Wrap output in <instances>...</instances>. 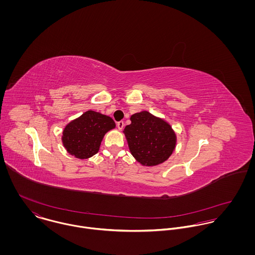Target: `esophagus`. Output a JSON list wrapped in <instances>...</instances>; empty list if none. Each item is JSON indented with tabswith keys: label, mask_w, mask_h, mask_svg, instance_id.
Wrapping results in <instances>:
<instances>
[{
	"label": "esophagus",
	"mask_w": 255,
	"mask_h": 255,
	"mask_svg": "<svg viewBox=\"0 0 255 255\" xmlns=\"http://www.w3.org/2000/svg\"><path fill=\"white\" fill-rule=\"evenodd\" d=\"M117 127H118V128L121 130V129H123V128H124V127H125V123H124L123 121L118 122V123H117Z\"/></svg>",
	"instance_id": "34e87169"
}]
</instances>
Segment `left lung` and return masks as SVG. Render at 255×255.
Returning a JSON list of instances; mask_svg holds the SVG:
<instances>
[{
	"mask_svg": "<svg viewBox=\"0 0 255 255\" xmlns=\"http://www.w3.org/2000/svg\"><path fill=\"white\" fill-rule=\"evenodd\" d=\"M131 124L124 133L131 155L143 166H156L165 162L176 147L177 136L164 120L147 111L133 114Z\"/></svg>",
	"mask_w": 255,
	"mask_h": 255,
	"instance_id": "obj_1",
	"label": "left lung"
}]
</instances>
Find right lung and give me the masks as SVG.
<instances>
[{
	"label": "right lung",
	"mask_w": 255,
	"mask_h": 255,
	"mask_svg": "<svg viewBox=\"0 0 255 255\" xmlns=\"http://www.w3.org/2000/svg\"><path fill=\"white\" fill-rule=\"evenodd\" d=\"M115 127L112 118L95 111H87L66 126L62 136L63 144L76 158H90L99 151L105 133Z\"/></svg>",
	"instance_id": "add662e5"
}]
</instances>
